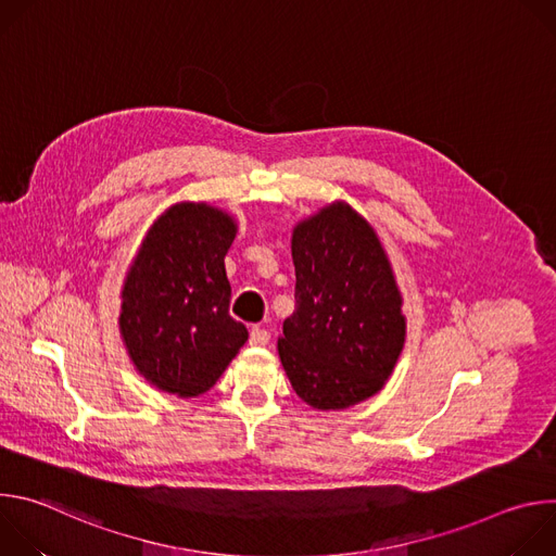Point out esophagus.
Returning a JSON list of instances; mask_svg holds the SVG:
<instances>
[{
	"mask_svg": "<svg viewBox=\"0 0 556 556\" xmlns=\"http://www.w3.org/2000/svg\"><path fill=\"white\" fill-rule=\"evenodd\" d=\"M268 341H270V332H268V330L257 328V326L251 330V339H249V343H251V345L262 348V345H266Z\"/></svg>",
	"mask_w": 556,
	"mask_h": 556,
	"instance_id": "1",
	"label": "esophagus"
}]
</instances>
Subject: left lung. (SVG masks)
<instances>
[{
    "mask_svg": "<svg viewBox=\"0 0 556 556\" xmlns=\"http://www.w3.org/2000/svg\"><path fill=\"white\" fill-rule=\"evenodd\" d=\"M294 312L277 341L299 399L319 412L354 407L389 380L407 316L374 226L332 202L292 228Z\"/></svg>",
    "mask_w": 556,
    "mask_h": 556,
    "instance_id": "8db88e82",
    "label": "left lung"
}]
</instances>
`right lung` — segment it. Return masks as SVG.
<instances>
[{"instance_id": "add662e5", "label": "right lung", "mask_w": 556, "mask_h": 556, "mask_svg": "<svg viewBox=\"0 0 556 556\" xmlns=\"http://www.w3.org/2000/svg\"><path fill=\"white\" fill-rule=\"evenodd\" d=\"M237 222L206 202H178L157 217L129 264L118 328L136 371L155 389L195 399L249 341L228 314L224 257Z\"/></svg>"}]
</instances>
